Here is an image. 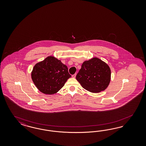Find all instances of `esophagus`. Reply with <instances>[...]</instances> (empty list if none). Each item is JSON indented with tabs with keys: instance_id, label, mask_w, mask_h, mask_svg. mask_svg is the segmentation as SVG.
Here are the masks:
<instances>
[{
	"instance_id": "obj_1",
	"label": "esophagus",
	"mask_w": 146,
	"mask_h": 146,
	"mask_svg": "<svg viewBox=\"0 0 146 146\" xmlns=\"http://www.w3.org/2000/svg\"><path fill=\"white\" fill-rule=\"evenodd\" d=\"M76 74L75 73V74H73V75H72V78H75V76H76Z\"/></svg>"
}]
</instances>
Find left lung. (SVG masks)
<instances>
[{
  "label": "left lung",
  "mask_w": 146,
  "mask_h": 146,
  "mask_svg": "<svg viewBox=\"0 0 146 146\" xmlns=\"http://www.w3.org/2000/svg\"><path fill=\"white\" fill-rule=\"evenodd\" d=\"M110 67L97 58L84 62L76 76L82 87L93 93L104 90L110 83Z\"/></svg>",
  "instance_id": "obj_1"
}]
</instances>
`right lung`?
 I'll list each match as a JSON object with an SVG mask.
<instances>
[{
	"instance_id": "add662e5",
	"label": "right lung",
	"mask_w": 146,
	"mask_h": 146,
	"mask_svg": "<svg viewBox=\"0 0 146 146\" xmlns=\"http://www.w3.org/2000/svg\"><path fill=\"white\" fill-rule=\"evenodd\" d=\"M71 76L67 66L51 56L36 64L31 72L36 87L42 93L49 95L58 92Z\"/></svg>"
}]
</instances>
